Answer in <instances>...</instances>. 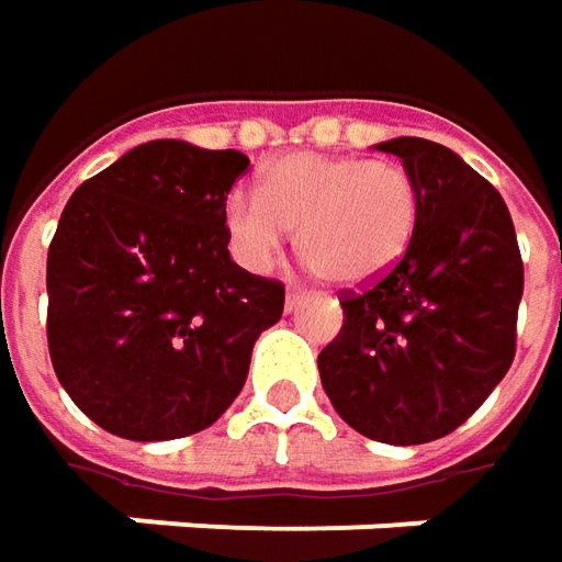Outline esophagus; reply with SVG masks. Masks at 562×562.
I'll return each instance as SVG.
<instances>
[{
	"label": "esophagus",
	"instance_id": "obj_1",
	"mask_svg": "<svg viewBox=\"0 0 562 562\" xmlns=\"http://www.w3.org/2000/svg\"><path fill=\"white\" fill-rule=\"evenodd\" d=\"M304 299H307V295H304L301 289H289V295H285V311L292 314V311H295V307H299Z\"/></svg>",
	"mask_w": 562,
	"mask_h": 562
}]
</instances>
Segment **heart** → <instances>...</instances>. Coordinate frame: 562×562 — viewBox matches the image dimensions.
<instances>
[{
    "label": "heart",
    "mask_w": 562,
    "mask_h": 562,
    "mask_svg": "<svg viewBox=\"0 0 562 562\" xmlns=\"http://www.w3.org/2000/svg\"><path fill=\"white\" fill-rule=\"evenodd\" d=\"M233 255L270 270L299 226L307 267L336 285L382 280L414 243L419 189L397 161L299 151L263 170L261 189H236L223 204Z\"/></svg>",
    "instance_id": "1"
}]
</instances>
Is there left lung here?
I'll list each match as a JSON object with an SVG mask.
<instances>
[{"label":"left lung","mask_w":562,"mask_h":562,"mask_svg":"<svg viewBox=\"0 0 562 562\" xmlns=\"http://www.w3.org/2000/svg\"><path fill=\"white\" fill-rule=\"evenodd\" d=\"M376 148L416 180V236L382 280L341 299L345 323L317 367L360 436L426 445L463 426L507 376L522 258L501 192L457 151L416 136Z\"/></svg>","instance_id":"1"}]
</instances>
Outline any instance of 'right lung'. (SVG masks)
I'll return each instance as SVG.
<instances>
[{"instance_id": "obj_1", "label": "right lung", "mask_w": 562, "mask_h": 562, "mask_svg": "<svg viewBox=\"0 0 562 562\" xmlns=\"http://www.w3.org/2000/svg\"><path fill=\"white\" fill-rule=\"evenodd\" d=\"M236 148L155 139L80 186L46 261L49 355L83 414L130 441L202 432L243 392L282 282L229 258Z\"/></svg>"}]
</instances>
